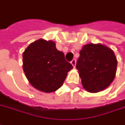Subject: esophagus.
<instances>
[{
    "label": "esophagus",
    "instance_id": "obj_1",
    "mask_svg": "<svg viewBox=\"0 0 125 125\" xmlns=\"http://www.w3.org/2000/svg\"><path fill=\"white\" fill-rule=\"evenodd\" d=\"M76 60H75V59L72 60H71V64L72 65V66H73V68H75V66H76Z\"/></svg>",
    "mask_w": 125,
    "mask_h": 125
}]
</instances>
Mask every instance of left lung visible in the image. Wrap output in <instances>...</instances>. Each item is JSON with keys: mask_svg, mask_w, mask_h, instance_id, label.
<instances>
[{"mask_svg": "<svg viewBox=\"0 0 125 125\" xmlns=\"http://www.w3.org/2000/svg\"><path fill=\"white\" fill-rule=\"evenodd\" d=\"M117 59L114 51L101 43L83 46L76 68L83 88L97 93L107 88L116 76Z\"/></svg>", "mask_w": 125, "mask_h": 125, "instance_id": "obj_1", "label": "left lung"}]
</instances>
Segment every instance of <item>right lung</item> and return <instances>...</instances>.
<instances>
[{
	"label": "right lung",
	"instance_id": "add662e5",
	"mask_svg": "<svg viewBox=\"0 0 125 125\" xmlns=\"http://www.w3.org/2000/svg\"><path fill=\"white\" fill-rule=\"evenodd\" d=\"M72 68L52 40L39 39L29 44L23 53V69L28 81L44 93L59 89Z\"/></svg>",
	"mask_w": 125,
	"mask_h": 125
}]
</instances>
